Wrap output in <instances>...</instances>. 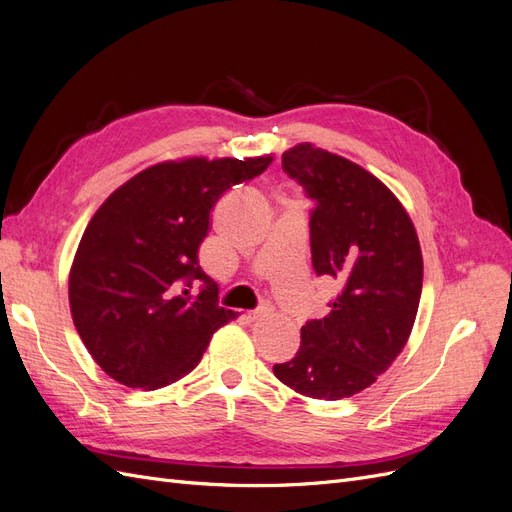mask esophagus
<instances>
[{"instance_id":"1","label":"esophagus","mask_w":512,"mask_h":512,"mask_svg":"<svg viewBox=\"0 0 512 512\" xmlns=\"http://www.w3.org/2000/svg\"><path fill=\"white\" fill-rule=\"evenodd\" d=\"M271 312H273L271 305H260L258 309H254V312H247V318H250V320H260V318L269 316Z\"/></svg>"}]
</instances>
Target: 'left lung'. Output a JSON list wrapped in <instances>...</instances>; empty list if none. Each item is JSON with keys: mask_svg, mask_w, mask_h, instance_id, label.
Segmentation results:
<instances>
[{"mask_svg": "<svg viewBox=\"0 0 512 512\" xmlns=\"http://www.w3.org/2000/svg\"><path fill=\"white\" fill-rule=\"evenodd\" d=\"M282 164L316 203L314 269L342 292L327 316L301 327L297 356L273 374L305 397H352L408 344L423 290L421 243L399 198L363 166L312 143L284 151Z\"/></svg>", "mask_w": 512, "mask_h": 512, "instance_id": "8db88e82", "label": "left lung"}]
</instances>
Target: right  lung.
I'll use <instances>...</instances> for the list:
<instances>
[{
	"label": "right lung",
	"instance_id": "right-lung-1",
	"mask_svg": "<svg viewBox=\"0 0 512 512\" xmlns=\"http://www.w3.org/2000/svg\"><path fill=\"white\" fill-rule=\"evenodd\" d=\"M271 162V153L166 160L100 205L76 247L68 299L74 327L106 376L130 389H162L190 374L213 333L237 318L218 305L198 247L220 196ZM196 279L206 286L192 295Z\"/></svg>",
	"mask_w": 512,
	"mask_h": 512
}]
</instances>
